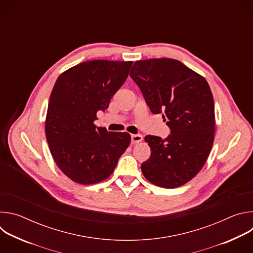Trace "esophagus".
I'll return each mask as SVG.
<instances>
[{"label": "esophagus", "instance_id": "1", "mask_svg": "<svg viewBox=\"0 0 253 253\" xmlns=\"http://www.w3.org/2000/svg\"><path fill=\"white\" fill-rule=\"evenodd\" d=\"M142 135L141 134H132L131 135V142L132 144H137L142 141Z\"/></svg>", "mask_w": 253, "mask_h": 253}]
</instances>
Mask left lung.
<instances>
[{
	"label": "left lung",
	"mask_w": 253,
	"mask_h": 253,
	"mask_svg": "<svg viewBox=\"0 0 253 253\" xmlns=\"http://www.w3.org/2000/svg\"><path fill=\"white\" fill-rule=\"evenodd\" d=\"M130 77L153 114L170 128L165 139L147 135L150 158L141 164L151 183L176 188L200 171L215 132L214 101L207 81L180 61L160 58L136 61Z\"/></svg>",
	"instance_id": "left-lung-1"
}]
</instances>
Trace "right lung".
<instances>
[{
    "mask_svg": "<svg viewBox=\"0 0 253 253\" xmlns=\"http://www.w3.org/2000/svg\"><path fill=\"white\" fill-rule=\"evenodd\" d=\"M132 63L87 61L65 71L54 85L46 138L56 164L74 182L88 185L107 179L129 146L130 134L109 132L94 121L126 81Z\"/></svg>",
    "mask_w": 253,
    "mask_h": 253,
    "instance_id": "1",
    "label": "right lung"
}]
</instances>
